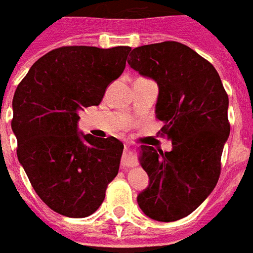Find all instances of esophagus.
I'll return each mask as SVG.
<instances>
[{
    "label": "esophagus",
    "instance_id": "esophagus-1",
    "mask_svg": "<svg viewBox=\"0 0 253 253\" xmlns=\"http://www.w3.org/2000/svg\"><path fill=\"white\" fill-rule=\"evenodd\" d=\"M135 165V160H134L131 151H130V145H126V147H125V154L122 157V166L123 168H132Z\"/></svg>",
    "mask_w": 253,
    "mask_h": 253
}]
</instances>
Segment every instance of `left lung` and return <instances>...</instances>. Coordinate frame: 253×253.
<instances>
[{
	"instance_id": "obj_1",
	"label": "left lung",
	"mask_w": 253,
	"mask_h": 253,
	"mask_svg": "<svg viewBox=\"0 0 253 253\" xmlns=\"http://www.w3.org/2000/svg\"><path fill=\"white\" fill-rule=\"evenodd\" d=\"M132 69L153 79L160 92L155 117L171 150L139 147L149 186L136 201L146 216L170 222L196 211L216 186L224 145L229 136L228 95L209 61L192 48L165 41L131 50Z\"/></svg>"
}]
</instances>
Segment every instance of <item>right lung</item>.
Masks as SVG:
<instances>
[{"label":"right lung","instance_id":"1","mask_svg":"<svg viewBox=\"0 0 253 253\" xmlns=\"http://www.w3.org/2000/svg\"><path fill=\"white\" fill-rule=\"evenodd\" d=\"M130 46H61L37 60L13 96L17 157L37 196L67 217L102 205L117 177L123 143L79 131V112L99 106L125 71Z\"/></svg>","mask_w":253,"mask_h":253}]
</instances>
